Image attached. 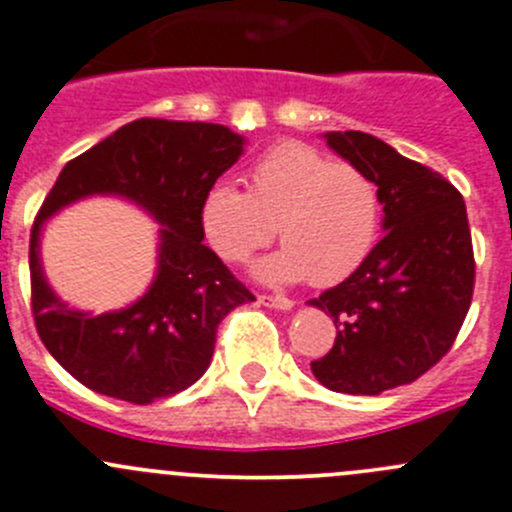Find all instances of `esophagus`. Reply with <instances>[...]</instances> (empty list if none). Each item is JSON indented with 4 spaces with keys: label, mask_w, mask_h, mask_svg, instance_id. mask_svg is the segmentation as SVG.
<instances>
[{
    "label": "esophagus",
    "mask_w": 512,
    "mask_h": 512,
    "mask_svg": "<svg viewBox=\"0 0 512 512\" xmlns=\"http://www.w3.org/2000/svg\"><path fill=\"white\" fill-rule=\"evenodd\" d=\"M260 303L267 305V308H278V310H290L295 305L293 300L285 298V295H267V293L260 295Z\"/></svg>",
    "instance_id": "obj_1"
}]
</instances>
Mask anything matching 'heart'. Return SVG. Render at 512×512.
<instances>
[{"label":"heart","mask_w":512,"mask_h":512,"mask_svg":"<svg viewBox=\"0 0 512 512\" xmlns=\"http://www.w3.org/2000/svg\"><path fill=\"white\" fill-rule=\"evenodd\" d=\"M209 247L227 262H245L275 237L278 255L257 265L267 283L308 278L318 288L351 278L381 234V194L358 166L331 161L305 143L272 146L247 171V191L214 181L199 204Z\"/></svg>","instance_id":"obj_1"}]
</instances>
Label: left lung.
<instances>
[{
  "label": "left lung",
  "mask_w": 512,
  "mask_h": 512,
  "mask_svg": "<svg viewBox=\"0 0 512 512\" xmlns=\"http://www.w3.org/2000/svg\"><path fill=\"white\" fill-rule=\"evenodd\" d=\"M326 141L376 181L386 234L351 278L308 300L336 323V343L310 369L331 391L376 396L417 381L455 343L475 288L470 222L450 181L381 138Z\"/></svg>",
  "instance_id": "1"
}]
</instances>
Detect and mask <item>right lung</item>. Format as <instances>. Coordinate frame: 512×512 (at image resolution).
I'll use <instances>...</instances> for the list:
<instances>
[{"mask_svg":"<svg viewBox=\"0 0 512 512\" xmlns=\"http://www.w3.org/2000/svg\"><path fill=\"white\" fill-rule=\"evenodd\" d=\"M242 143L219 123L138 118L60 171L30 234L32 315L47 351L80 384L131 404L179 394L207 371L224 315L255 300L204 245L199 224L204 191L240 159ZM93 193L131 198L165 224L152 288L103 316L70 311L39 265L44 219Z\"/></svg>","mask_w":512,"mask_h":512,"instance_id":"add662e5","label":"right lung"}]
</instances>
